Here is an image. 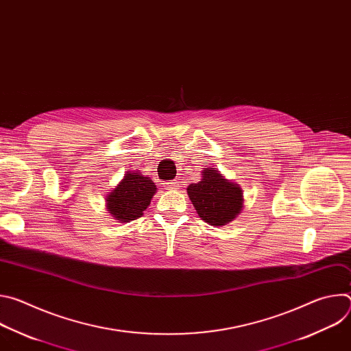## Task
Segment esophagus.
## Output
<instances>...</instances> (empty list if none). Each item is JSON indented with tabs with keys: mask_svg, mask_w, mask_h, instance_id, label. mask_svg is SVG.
I'll return each mask as SVG.
<instances>
[{
	"mask_svg": "<svg viewBox=\"0 0 351 351\" xmlns=\"http://www.w3.org/2000/svg\"><path fill=\"white\" fill-rule=\"evenodd\" d=\"M168 189H179V182L178 180H171L167 183Z\"/></svg>",
	"mask_w": 351,
	"mask_h": 351,
	"instance_id": "obj_1",
	"label": "esophagus"
}]
</instances>
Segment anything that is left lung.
I'll use <instances>...</instances> for the list:
<instances>
[{
    "label": "left lung",
    "mask_w": 351,
    "mask_h": 351,
    "mask_svg": "<svg viewBox=\"0 0 351 351\" xmlns=\"http://www.w3.org/2000/svg\"><path fill=\"white\" fill-rule=\"evenodd\" d=\"M202 173V180L187 187L190 202L203 221L213 226H223L240 214L243 190L215 168H204Z\"/></svg>",
    "instance_id": "8db88e82"
}]
</instances>
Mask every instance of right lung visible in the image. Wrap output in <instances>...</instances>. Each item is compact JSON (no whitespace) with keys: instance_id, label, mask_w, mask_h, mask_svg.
Returning <instances> with one entry per match:
<instances>
[{"instance_id":"1","label":"right lung","mask_w":351,"mask_h":351,"mask_svg":"<svg viewBox=\"0 0 351 351\" xmlns=\"http://www.w3.org/2000/svg\"><path fill=\"white\" fill-rule=\"evenodd\" d=\"M157 191L154 182L138 173L126 172L118 186L107 195V211L122 223L143 215Z\"/></svg>"}]
</instances>
